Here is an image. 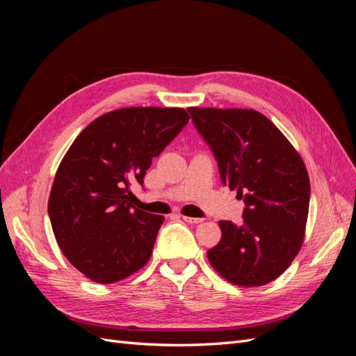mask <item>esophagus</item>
<instances>
[{
	"label": "esophagus",
	"instance_id": "34e87169",
	"mask_svg": "<svg viewBox=\"0 0 356 356\" xmlns=\"http://www.w3.org/2000/svg\"><path fill=\"white\" fill-rule=\"evenodd\" d=\"M182 220L190 222V224H199V222L203 221L202 218H193V217H187V215H182Z\"/></svg>",
	"mask_w": 356,
	"mask_h": 356
}]
</instances>
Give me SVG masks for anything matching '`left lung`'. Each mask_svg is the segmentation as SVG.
<instances>
[{
  "instance_id": "8db88e82",
  "label": "left lung",
  "mask_w": 356,
  "mask_h": 356,
  "mask_svg": "<svg viewBox=\"0 0 356 356\" xmlns=\"http://www.w3.org/2000/svg\"><path fill=\"white\" fill-rule=\"evenodd\" d=\"M218 161L225 186L243 199V224L220 221L221 241L208 260L225 281L261 286L281 276L301 250L310 181L285 135L255 110L190 106Z\"/></svg>"
}]
</instances>
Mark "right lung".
Here are the masks:
<instances>
[{
  "label": "right lung",
  "mask_w": 356,
  "mask_h": 356,
  "mask_svg": "<svg viewBox=\"0 0 356 356\" xmlns=\"http://www.w3.org/2000/svg\"><path fill=\"white\" fill-rule=\"evenodd\" d=\"M190 115L184 108L131 106L86 126L63 156L49 197L53 233L67 260L90 281L114 284L143 268L163 215L134 208L131 186Z\"/></svg>",
  "instance_id": "obj_1"
}]
</instances>
